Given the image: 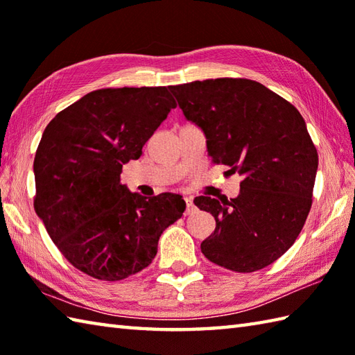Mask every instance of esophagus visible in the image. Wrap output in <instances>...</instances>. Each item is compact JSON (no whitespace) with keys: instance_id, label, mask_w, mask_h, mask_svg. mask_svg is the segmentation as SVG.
<instances>
[{"instance_id":"1","label":"esophagus","mask_w":355,"mask_h":355,"mask_svg":"<svg viewBox=\"0 0 355 355\" xmlns=\"http://www.w3.org/2000/svg\"><path fill=\"white\" fill-rule=\"evenodd\" d=\"M186 201V215H191L195 212V206H193V198L192 197H184Z\"/></svg>"}]
</instances>
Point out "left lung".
<instances>
[{
  "label": "left lung",
  "mask_w": 355,
  "mask_h": 355,
  "mask_svg": "<svg viewBox=\"0 0 355 355\" xmlns=\"http://www.w3.org/2000/svg\"><path fill=\"white\" fill-rule=\"evenodd\" d=\"M186 120L206 135L215 164L243 175L230 200L197 197L216 227L201 243L209 261L239 273L288 250L311 209L319 157L300 112L259 82L207 79L169 88Z\"/></svg>",
  "instance_id": "left-lung-1"
}]
</instances>
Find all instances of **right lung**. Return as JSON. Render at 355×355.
Segmentation results:
<instances>
[{
  "label": "right lung",
  "mask_w": 355,
  "mask_h": 355,
  "mask_svg": "<svg viewBox=\"0 0 355 355\" xmlns=\"http://www.w3.org/2000/svg\"><path fill=\"white\" fill-rule=\"evenodd\" d=\"M166 87L103 88L58 112L44 130L33 172L35 210L71 266L101 281L146 268L182 195L141 197L120 183L123 164L175 108Z\"/></svg>",
  "instance_id": "right-lung-1"
}]
</instances>
